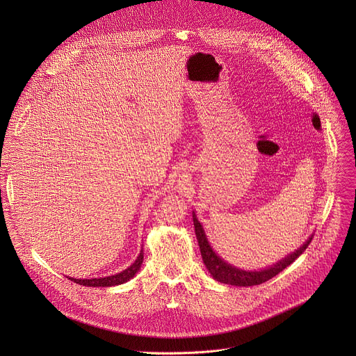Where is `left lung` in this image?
I'll use <instances>...</instances> for the list:
<instances>
[{
	"instance_id": "1",
	"label": "left lung",
	"mask_w": 356,
	"mask_h": 356,
	"mask_svg": "<svg viewBox=\"0 0 356 356\" xmlns=\"http://www.w3.org/2000/svg\"><path fill=\"white\" fill-rule=\"evenodd\" d=\"M193 222H194V229H195V236L200 245V250H201V257H202V262L207 266L209 272L211 273V276L225 284H231V286H257L261 283L268 282L269 279L275 277L276 275H279L283 269H286L289 265H291L301 253L306 250V248L310 245L313 238H309L307 242L304 243L300 249H297L296 252H293L291 255H289L287 258H284L283 261L277 262L276 265H273L272 268H268L265 270L261 272H246L238 268L231 266L229 264L224 262L220 257H217V253L211 249V246L209 245V241L206 238L204 229H202L201 224L198 222V220L195 218V214H193Z\"/></svg>"
}]
</instances>
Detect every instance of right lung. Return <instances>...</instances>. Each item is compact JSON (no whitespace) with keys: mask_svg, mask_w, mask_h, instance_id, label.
Here are the masks:
<instances>
[{"mask_svg":"<svg viewBox=\"0 0 356 356\" xmlns=\"http://www.w3.org/2000/svg\"><path fill=\"white\" fill-rule=\"evenodd\" d=\"M142 262H143V250H140L136 261L128 269H125L121 273L107 276V277H99V279H73V277H69V279L74 283H79V284H83V286H90V287L117 286V284H122V283L128 282L131 277H134L136 275V272L140 269Z\"/></svg>","mask_w":356,"mask_h":356,"instance_id":"obj_1","label":"right lung"}]
</instances>
